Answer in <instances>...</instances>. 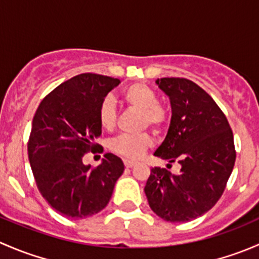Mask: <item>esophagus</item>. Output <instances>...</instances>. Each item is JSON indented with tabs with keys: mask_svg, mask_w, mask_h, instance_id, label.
Here are the masks:
<instances>
[{
	"mask_svg": "<svg viewBox=\"0 0 259 259\" xmlns=\"http://www.w3.org/2000/svg\"><path fill=\"white\" fill-rule=\"evenodd\" d=\"M124 165L126 166V168H133V166L135 165V161H132V160H127V159H125Z\"/></svg>",
	"mask_w": 259,
	"mask_h": 259,
	"instance_id": "obj_1",
	"label": "esophagus"
}]
</instances>
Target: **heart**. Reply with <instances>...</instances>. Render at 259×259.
I'll list each match as a JSON object with an SVG mask.
<instances>
[{"instance_id": "1", "label": "heart", "mask_w": 259, "mask_h": 259, "mask_svg": "<svg viewBox=\"0 0 259 259\" xmlns=\"http://www.w3.org/2000/svg\"><path fill=\"white\" fill-rule=\"evenodd\" d=\"M122 99L130 108L142 111V119H140L142 127L149 125L153 129L160 130L165 125L168 113L165 108L159 104L158 94L149 85L143 82L132 83L124 90ZM98 117L99 124L104 130L110 132L114 129L116 125V110L113 99L106 98L101 101ZM151 145H153V139L146 133L139 135L122 134L114 138L109 143L111 151L132 160L142 158Z\"/></svg>"}]
</instances>
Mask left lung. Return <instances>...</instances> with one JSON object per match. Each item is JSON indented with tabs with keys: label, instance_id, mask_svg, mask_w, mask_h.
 <instances>
[{
	"label": "left lung",
	"instance_id": "left-lung-1",
	"mask_svg": "<svg viewBox=\"0 0 259 259\" xmlns=\"http://www.w3.org/2000/svg\"><path fill=\"white\" fill-rule=\"evenodd\" d=\"M155 83L170 100L171 119L154 155L179 163L180 171L155 166L144 192L156 215L183 223L207 213L223 194L236 161L233 133L215 101L195 82L163 77Z\"/></svg>",
	"mask_w": 259,
	"mask_h": 259
}]
</instances>
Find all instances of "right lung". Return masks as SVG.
I'll return each mask as SVG.
<instances>
[{"label": "right lung", "mask_w": 259, "mask_h": 259, "mask_svg": "<svg viewBox=\"0 0 259 259\" xmlns=\"http://www.w3.org/2000/svg\"><path fill=\"white\" fill-rule=\"evenodd\" d=\"M119 79L80 74L44 99L32 120L27 151L41 195L67 218H86L108 205L124 171L119 156L106 153L100 165L82 163L83 154L99 148V106Z\"/></svg>", "instance_id": "right-lung-1"}]
</instances>
